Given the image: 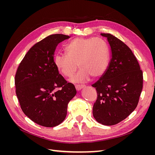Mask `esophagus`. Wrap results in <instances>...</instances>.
I'll return each mask as SVG.
<instances>
[{
  "mask_svg": "<svg viewBox=\"0 0 155 155\" xmlns=\"http://www.w3.org/2000/svg\"><path fill=\"white\" fill-rule=\"evenodd\" d=\"M75 87H76V89L77 91H80L81 88L85 87V85H75Z\"/></svg>",
  "mask_w": 155,
  "mask_h": 155,
  "instance_id": "34e87169",
  "label": "esophagus"
}]
</instances>
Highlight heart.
<instances>
[{
  "label": "heart",
  "instance_id": "1",
  "mask_svg": "<svg viewBox=\"0 0 155 155\" xmlns=\"http://www.w3.org/2000/svg\"><path fill=\"white\" fill-rule=\"evenodd\" d=\"M66 54H57L54 58L56 68L65 77L71 78L74 83L88 81L91 76H101L107 69L109 63V49L106 42L98 37H78L65 46Z\"/></svg>",
  "mask_w": 155,
  "mask_h": 155
}]
</instances>
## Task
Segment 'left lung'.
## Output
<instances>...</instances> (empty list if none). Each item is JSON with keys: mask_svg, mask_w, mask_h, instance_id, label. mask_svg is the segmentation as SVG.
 I'll return each instance as SVG.
<instances>
[{"mask_svg": "<svg viewBox=\"0 0 155 155\" xmlns=\"http://www.w3.org/2000/svg\"><path fill=\"white\" fill-rule=\"evenodd\" d=\"M101 35L109 41L112 58L105 74L92 85L97 94L92 113L98 123L114 125L137 108L143 88V72L127 45L113 35Z\"/></svg>", "mask_w": 155, "mask_h": 155, "instance_id": "1", "label": "left lung"}]
</instances>
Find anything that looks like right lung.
<instances>
[{
	"label": "right lung",
	"mask_w": 155,
	"mask_h": 155,
	"mask_svg": "<svg viewBox=\"0 0 155 155\" xmlns=\"http://www.w3.org/2000/svg\"><path fill=\"white\" fill-rule=\"evenodd\" d=\"M68 35L52 34L26 54L15 77L16 95L22 112L37 124L53 127L66 118L69 101L76 94L73 84L59 74L54 55Z\"/></svg>",
	"instance_id": "add662e5"
}]
</instances>
